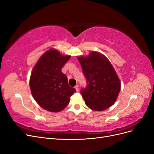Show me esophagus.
<instances>
[{"label":"esophagus","instance_id":"34e87169","mask_svg":"<svg viewBox=\"0 0 154 154\" xmlns=\"http://www.w3.org/2000/svg\"><path fill=\"white\" fill-rule=\"evenodd\" d=\"M76 88V91H79V85L77 84V85H76V86H75V87H74Z\"/></svg>","mask_w":154,"mask_h":154}]
</instances>
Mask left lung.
Listing matches in <instances>:
<instances>
[{
  "label": "left lung",
  "instance_id": "obj_1",
  "mask_svg": "<svg viewBox=\"0 0 154 154\" xmlns=\"http://www.w3.org/2000/svg\"><path fill=\"white\" fill-rule=\"evenodd\" d=\"M87 86L80 93L86 105L96 111L104 110L114 104L121 83L112 66L104 55L91 52L87 57H78Z\"/></svg>",
  "mask_w": 154,
  "mask_h": 154
}]
</instances>
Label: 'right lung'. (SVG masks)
I'll return each instance as SVG.
<instances>
[{"label": "right lung", "mask_w": 154, "mask_h": 154, "mask_svg": "<svg viewBox=\"0 0 154 154\" xmlns=\"http://www.w3.org/2000/svg\"><path fill=\"white\" fill-rule=\"evenodd\" d=\"M71 58L51 49L43 54L32 70L29 86L34 99L41 107L52 112L61 111L69 105L76 90L68 84L62 69Z\"/></svg>", "instance_id": "right-lung-1"}]
</instances>
